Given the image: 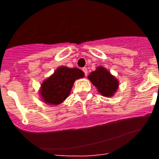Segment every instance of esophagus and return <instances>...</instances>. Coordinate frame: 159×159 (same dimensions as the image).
Here are the masks:
<instances>
[{
  "mask_svg": "<svg viewBox=\"0 0 159 159\" xmlns=\"http://www.w3.org/2000/svg\"><path fill=\"white\" fill-rule=\"evenodd\" d=\"M82 70H83V71L84 72V75H85V76H87V75H88V69H87V67H84Z\"/></svg>",
  "mask_w": 159,
  "mask_h": 159,
  "instance_id": "1",
  "label": "esophagus"
}]
</instances>
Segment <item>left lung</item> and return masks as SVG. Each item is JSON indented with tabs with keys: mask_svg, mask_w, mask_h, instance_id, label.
Wrapping results in <instances>:
<instances>
[{
	"mask_svg": "<svg viewBox=\"0 0 159 159\" xmlns=\"http://www.w3.org/2000/svg\"><path fill=\"white\" fill-rule=\"evenodd\" d=\"M88 79L103 96H113L119 88L117 79L103 67H97L96 70L88 75Z\"/></svg>",
	"mask_w": 159,
	"mask_h": 159,
	"instance_id": "1",
	"label": "left lung"
}]
</instances>
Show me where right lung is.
<instances>
[{
    "label": "right lung",
    "mask_w": 159,
    "mask_h": 159,
    "mask_svg": "<svg viewBox=\"0 0 159 159\" xmlns=\"http://www.w3.org/2000/svg\"><path fill=\"white\" fill-rule=\"evenodd\" d=\"M84 76V71L77 67H58L41 84L40 98L47 104H60L69 96L75 80Z\"/></svg>",
    "instance_id": "add662e5"
}]
</instances>
